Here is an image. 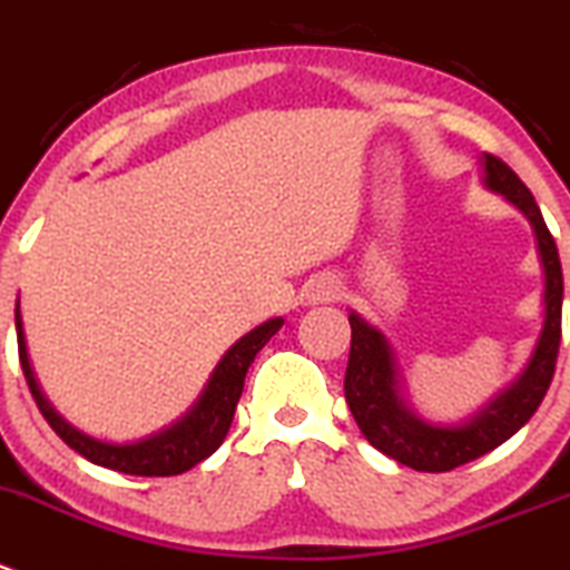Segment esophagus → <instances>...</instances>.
<instances>
[{"mask_svg":"<svg viewBox=\"0 0 570 570\" xmlns=\"http://www.w3.org/2000/svg\"><path fill=\"white\" fill-rule=\"evenodd\" d=\"M338 282H333V279H318L316 282V288H313V294H311V302L313 305H318V302H333V299H338Z\"/></svg>","mask_w":570,"mask_h":570,"instance_id":"esophagus-1","label":"esophagus"}]
</instances>
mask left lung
Wrapping results in <instances>:
<instances>
[{
  "label": "left lung",
  "instance_id": "1",
  "mask_svg": "<svg viewBox=\"0 0 570 570\" xmlns=\"http://www.w3.org/2000/svg\"><path fill=\"white\" fill-rule=\"evenodd\" d=\"M484 181L495 193L507 195L514 207L532 220L538 235L540 259L546 268V322L540 333L529 370L520 375L509 392L492 400L479 416L459 428H436L416 420L403 405L397 394V372H394L392 352L383 335L363 324L352 313V344L346 363L344 394L357 428L377 451L392 456L405 468L422 473H448L484 453L495 451L498 444L520 431L532 420L551 386L557 366V352L562 338V265L557 243L540 215L538 200L529 193L518 173L498 156L484 154Z\"/></svg>",
  "mask_w": 570,
  "mask_h": 570
}]
</instances>
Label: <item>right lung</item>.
Listing matches in <instances>:
<instances>
[{
  "mask_svg": "<svg viewBox=\"0 0 570 570\" xmlns=\"http://www.w3.org/2000/svg\"><path fill=\"white\" fill-rule=\"evenodd\" d=\"M279 327L282 318H271V322L259 324L257 330L243 335V338L220 357V363L215 366L213 377H209L200 400L181 422H176V425L167 428V431L156 433V436L150 439H142V442L137 444H108L97 442V439L91 436H83L80 431L69 428L67 422L50 409L45 394L38 392L30 361H27L19 307H16V335H19L21 372H24V381L27 386H30V394L32 400H36L38 411L45 414V420L50 422L52 431H56L75 453L89 459L91 464H100V468L117 470V473L128 475H148V479H156V475H178L218 451L220 442H224L226 433H229L232 416H235L237 400H240L243 394V381H246L248 366H252L257 352L268 344L271 335Z\"/></svg>",
  "mask_w": 570,
  "mask_h": 570,
  "instance_id": "add662e5",
  "label": "right lung"
}]
</instances>
